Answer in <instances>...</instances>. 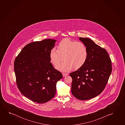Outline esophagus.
Returning a JSON list of instances; mask_svg holds the SVG:
<instances>
[{
	"label": "esophagus",
	"mask_w": 125,
	"mask_h": 125,
	"mask_svg": "<svg viewBox=\"0 0 125 125\" xmlns=\"http://www.w3.org/2000/svg\"><path fill=\"white\" fill-rule=\"evenodd\" d=\"M68 75V73H62V75H63V77H65V76Z\"/></svg>",
	"instance_id": "34e87169"
}]
</instances>
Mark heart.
<instances>
[{
	"label": "heart",
	"instance_id": "obj_1",
	"mask_svg": "<svg viewBox=\"0 0 125 125\" xmlns=\"http://www.w3.org/2000/svg\"><path fill=\"white\" fill-rule=\"evenodd\" d=\"M57 50L52 48L50 51L51 63L55 66L63 59L64 62L56 66L57 69L63 72L71 71L74 68L78 69L86 63L88 57V50L82 42L68 38L62 40L57 46Z\"/></svg>",
	"mask_w": 125,
	"mask_h": 125
}]
</instances>
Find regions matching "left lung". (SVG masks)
Returning <instances> with one entry per match:
<instances>
[{
  "label": "left lung",
  "instance_id": "left-lung-1",
  "mask_svg": "<svg viewBox=\"0 0 125 125\" xmlns=\"http://www.w3.org/2000/svg\"><path fill=\"white\" fill-rule=\"evenodd\" d=\"M88 50V57L82 68L71 73L72 93L76 98L86 100L101 94L112 72V62L106 50L92 40L79 37Z\"/></svg>",
  "mask_w": 125,
  "mask_h": 125
}]
</instances>
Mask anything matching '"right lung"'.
Instances as JSON below:
<instances>
[{"label": "right lung", "mask_w": 125, "mask_h": 125, "mask_svg": "<svg viewBox=\"0 0 125 125\" xmlns=\"http://www.w3.org/2000/svg\"><path fill=\"white\" fill-rule=\"evenodd\" d=\"M56 40L45 39L27 44L15 60L17 86L21 93L34 102L44 103L55 96L62 73L50 62L49 52Z\"/></svg>", "instance_id": "add662e5"}]
</instances>
